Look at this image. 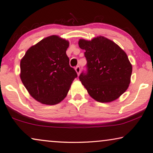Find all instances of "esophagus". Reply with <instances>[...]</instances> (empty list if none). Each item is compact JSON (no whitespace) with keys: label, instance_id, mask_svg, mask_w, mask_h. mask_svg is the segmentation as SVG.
<instances>
[{"label":"esophagus","instance_id":"1","mask_svg":"<svg viewBox=\"0 0 153 153\" xmlns=\"http://www.w3.org/2000/svg\"><path fill=\"white\" fill-rule=\"evenodd\" d=\"M75 71H76L78 75H79V74L80 73V68L79 66H77V67L75 68Z\"/></svg>","mask_w":153,"mask_h":153}]
</instances>
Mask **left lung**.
<instances>
[{"instance_id": "1", "label": "left lung", "mask_w": 153, "mask_h": 153, "mask_svg": "<svg viewBox=\"0 0 153 153\" xmlns=\"http://www.w3.org/2000/svg\"><path fill=\"white\" fill-rule=\"evenodd\" d=\"M85 50L87 71L79 79L93 99L110 102L127 90L131 82L132 65L125 51L111 40L99 36L91 41L80 39Z\"/></svg>"}]
</instances>
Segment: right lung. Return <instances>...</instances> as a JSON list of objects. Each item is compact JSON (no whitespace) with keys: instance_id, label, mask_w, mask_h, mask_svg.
I'll return each mask as SVG.
<instances>
[{"instance_id":"add662e5","label":"right lung","mask_w":153,"mask_h":153,"mask_svg":"<svg viewBox=\"0 0 153 153\" xmlns=\"http://www.w3.org/2000/svg\"><path fill=\"white\" fill-rule=\"evenodd\" d=\"M69 42L56 35L32 46L21 60L22 82L28 93L44 105H54L67 97L77 74L69 65Z\"/></svg>"}]
</instances>
